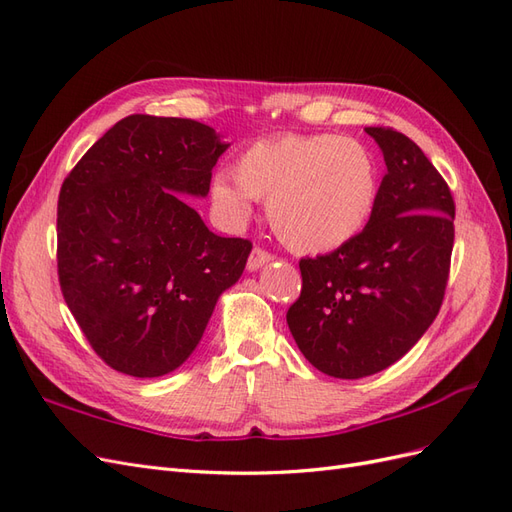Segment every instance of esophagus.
<instances>
[{"instance_id": "1", "label": "esophagus", "mask_w": 512, "mask_h": 512, "mask_svg": "<svg viewBox=\"0 0 512 512\" xmlns=\"http://www.w3.org/2000/svg\"><path fill=\"white\" fill-rule=\"evenodd\" d=\"M271 260H273V254H271V252L262 250V247H254L250 258H247V269H250V271H258L262 265H267V262H271Z\"/></svg>"}]
</instances>
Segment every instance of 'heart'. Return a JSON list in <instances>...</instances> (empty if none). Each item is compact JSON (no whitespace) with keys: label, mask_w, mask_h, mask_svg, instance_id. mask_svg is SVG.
I'll return each mask as SVG.
<instances>
[{"label":"heart","mask_w":512,"mask_h":512,"mask_svg":"<svg viewBox=\"0 0 512 512\" xmlns=\"http://www.w3.org/2000/svg\"><path fill=\"white\" fill-rule=\"evenodd\" d=\"M232 183L218 175L211 200L224 220L245 224L252 200H267L275 235L301 254L333 252L359 237L376 211L380 166L356 138L280 134L245 147Z\"/></svg>","instance_id":"1"}]
</instances>
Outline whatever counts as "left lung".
Listing matches in <instances>:
<instances>
[{
	"instance_id": "1",
	"label": "left lung",
	"mask_w": 512,
	"mask_h": 512,
	"mask_svg": "<svg viewBox=\"0 0 512 512\" xmlns=\"http://www.w3.org/2000/svg\"><path fill=\"white\" fill-rule=\"evenodd\" d=\"M386 175L359 237L301 258L303 286L286 314L305 359L322 374L356 380L399 361L436 320L451 271L455 200L406 134L365 128Z\"/></svg>"
}]
</instances>
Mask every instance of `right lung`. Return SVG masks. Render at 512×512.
<instances>
[{"instance_id": "1", "label": "right lung", "mask_w": 512, "mask_h": 512, "mask_svg": "<svg viewBox=\"0 0 512 512\" xmlns=\"http://www.w3.org/2000/svg\"><path fill=\"white\" fill-rule=\"evenodd\" d=\"M228 149L194 119L130 115L94 143L57 203V273L74 320L121 374L158 378L203 337L252 243L211 232L190 194H209Z\"/></svg>"}]
</instances>
